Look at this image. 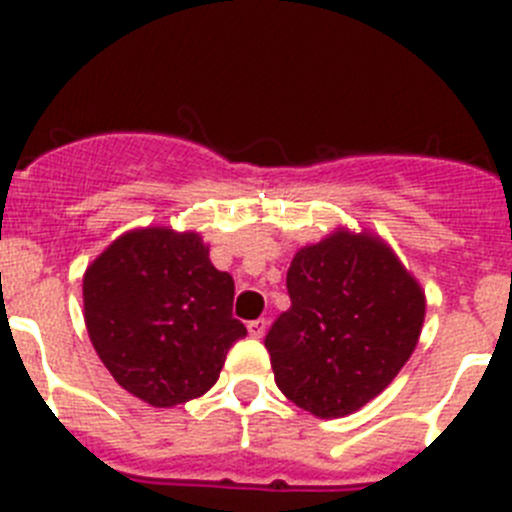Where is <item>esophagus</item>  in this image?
<instances>
[{
	"mask_svg": "<svg viewBox=\"0 0 512 512\" xmlns=\"http://www.w3.org/2000/svg\"><path fill=\"white\" fill-rule=\"evenodd\" d=\"M265 329H267L265 319H252V322L247 324V332H250V337H255V339L265 337Z\"/></svg>",
	"mask_w": 512,
	"mask_h": 512,
	"instance_id": "esophagus-1",
	"label": "esophagus"
}]
</instances>
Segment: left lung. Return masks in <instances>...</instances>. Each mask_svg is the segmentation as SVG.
Here are the masks:
<instances>
[{
    "label": "left lung",
    "mask_w": 512,
    "mask_h": 512,
    "mask_svg": "<svg viewBox=\"0 0 512 512\" xmlns=\"http://www.w3.org/2000/svg\"><path fill=\"white\" fill-rule=\"evenodd\" d=\"M292 307L265 337L282 394L319 418L359 411L414 354L426 297L381 237L334 230L292 257Z\"/></svg>",
    "instance_id": "8db88e82"
}]
</instances>
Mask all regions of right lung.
Wrapping results in <instances>:
<instances>
[{
	"label": "right lung",
	"mask_w": 512,
	"mask_h": 512,
	"mask_svg": "<svg viewBox=\"0 0 512 512\" xmlns=\"http://www.w3.org/2000/svg\"><path fill=\"white\" fill-rule=\"evenodd\" d=\"M198 232L143 227L113 240L84 275V319L113 379L156 409L203 396L227 349L247 334L232 317L235 282Z\"/></svg>",
	"instance_id": "right-lung-1"
}]
</instances>
